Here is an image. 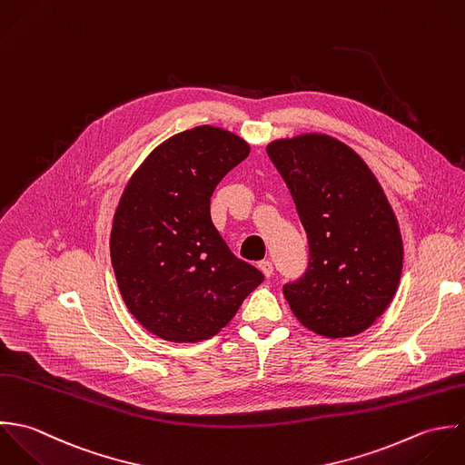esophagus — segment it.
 <instances>
[{
    "label": "esophagus",
    "mask_w": 465,
    "mask_h": 465,
    "mask_svg": "<svg viewBox=\"0 0 465 465\" xmlns=\"http://www.w3.org/2000/svg\"><path fill=\"white\" fill-rule=\"evenodd\" d=\"M259 270L264 273V277H272L273 275V264H272V261H261L259 262Z\"/></svg>",
    "instance_id": "esophagus-1"
}]
</instances>
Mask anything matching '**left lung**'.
Returning a JSON list of instances; mask_svg holds the SVG:
<instances>
[{"mask_svg":"<svg viewBox=\"0 0 465 465\" xmlns=\"http://www.w3.org/2000/svg\"><path fill=\"white\" fill-rule=\"evenodd\" d=\"M268 156L296 204L309 266L283 285L294 316L327 338L356 336L390 305L402 272L395 213L367 163L327 134L275 140Z\"/></svg>","mask_w":465,"mask_h":465,"instance_id":"obj_1","label":"left lung"}]
</instances>
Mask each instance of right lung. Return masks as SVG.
<instances>
[{"label":"right lung","mask_w":465,"mask_h":465,"mask_svg":"<svg viewBox=\"0 0 465 465\" xmlns=\"http://www.w3.org/2000/svg\"><path fill=\"white\" fill-rule=\"evenodd\" d=\"M248 154L241 136L199 125L158 145L120 197L109 239L116 283L129 312L162 340L215 336L264 280L210 217L215 186Z\"/></svg>","instance_id":"add662e5"}]
</instances>
